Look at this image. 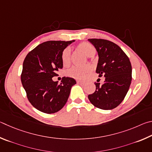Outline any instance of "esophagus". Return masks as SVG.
<instances>
[{
	"label": "esophagus",
	"mask_w": 152,
	"mask_h": 152,
	"mask_svg": "<svg viewBox=\"0 0 152 152\" xmlns=\"http://www.w3.org/2000/svg\"><path fill=\"white\" fill-rule=\"evenodd\" d=\"M77 83L78 84H84V82L82 81H80V80H77Z\"/></svg>",
	"instance_id": "34e87169"
}]
</instances>
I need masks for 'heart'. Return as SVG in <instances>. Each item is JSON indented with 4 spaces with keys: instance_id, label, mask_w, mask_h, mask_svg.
Instances as JSON below:
<instances>
[{
    "instance_id": "b5f03b06",
    "label": "heart",
    "mask_w": 152,
    "mask_h": 152,
    "mask_svg": "<svg viewBox=\"0 0 152 152\" xmlns=\"http://www.w3.org/2000/svg\"><path fill=\"white\" fill-rule=\"evenodd\" d=\"M78 48L83 51L87 57H91L96 53V49L89 42H83L78 45ZM61 61L64 66H67L71 64V49L70 47H66L61 53ZM91 66L86 65L82 66H73L66 71V75L69 77L76 79H83L91 71Z\"/></svg>"
}]
</instances>
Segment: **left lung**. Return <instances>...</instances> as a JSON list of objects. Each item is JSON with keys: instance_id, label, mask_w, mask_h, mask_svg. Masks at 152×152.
<instances>
[{"instance_id": "1", "label": "left lung", "mask_w": 152, "mask_h": 152, "mask_svg": "<svg viewBox=\"0 0 152 152\" xmlns=\"http://www.w3.org/2000/svg\"><path fill=\"white\" fill-rule=\"evenodd\" d=\"M99 55L96 73L105 79L102 86L95 83L96 89L88 98L95 107L112 110L120 104L132 81V65L128 57L118 45L102 39H89Z\"/></svg>"}]
</instances>
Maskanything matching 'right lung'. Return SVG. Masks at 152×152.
Instances as JSON below:
<instances>
[{"label":"right lung","mask_w":152,"mask_h":152,"mask_svg":"<svg viewBox=\"0 0 152 152\" xmlns=\"http://www.w3.org/2000/svg\"><path fill=\"white\" fill-rule=\"evenodd\" d=\"M75 41H49L39 45L29 52L24 60L20 79L26 97L37 110L54 113L62 109L76 81L63 77L60 84L53 77L63 68L61 53Z\"/></svg>","instance_id":"obj_1"}]
</instances>
